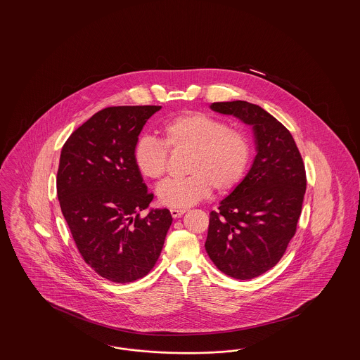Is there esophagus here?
Listing matches in <instances>:
<instances>
[{"mask_svg":"<svg viewBox=\"0 0 360 360\" xmlns=\"http://www.w3.org/2000/svg\"><path fill=\"white\" fill-rule=\"evenodd\" d=\"M170 213L174 219H178L185 213V210L184 209H170Z\"/></svg>","mask_w":360,"mask_h":360,"instance_id":"1","label":"esophagus"}]
</instances>
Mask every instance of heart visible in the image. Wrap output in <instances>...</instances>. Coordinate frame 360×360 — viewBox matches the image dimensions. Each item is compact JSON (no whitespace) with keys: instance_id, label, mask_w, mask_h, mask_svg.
<instances>
[{"instance_id":"heart-1","label":"heart","mask_w":360,"mask_h":360,"mask_svg":"<svg viewBox=\"0 0 360 360\" xmlns=\"http://www.w3.org/2000/svg\"><path fill=\"white\" fill-rule=\"evenodd\" d=\"M162 141L143 136L135 146L137 170L146 178L160 179L169 151H188L186 172L181 179H169L158 188L162 205L184 209L194 205L212 188L225 193L235 188L248 167L251 141L245 132L228 128L225 121L201 112L176 116L162 125Z\"/></svg>"}]
</instances>
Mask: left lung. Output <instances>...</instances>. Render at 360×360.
Listing matches in <instances>:
<instances>
[{"mask_svg":"<svg viewBox=\"0 0 360 360\" xmlns=\"http://www.w3.org/2000/svg\"><path fill=\"white\" fill-rule=\"evenodd\" d=\"M210 109L251 125L257 155L244 179L210 212L206 252L224 274L252 279L274 267L297 231L305 166L286 127L260 106L231 101Z\"/></svg>","mask_w":360,"mask_h":360,"instance_id":"1","label":"left lung"}]
</instances>
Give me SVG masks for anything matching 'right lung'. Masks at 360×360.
Listing matches in <instances>:
<instances>
[{"instance_id":"obj_1","label":"right lung","mask_w":360,"mask_h":360,"mask_svg":"<svg viewBox=\"0 0 360 360\" xmlns=\"http://www.w3.org/2000/svg\"><path fill=\"white\" fill-rule=\"evenodd\" d=\"M162 106H110L93 115L65 143L58 200L86 263L105 279L128 283L148 274L172 223L169 209L140 212L154 198L135 163V146Z\"/></svg>"}]
</instances>
